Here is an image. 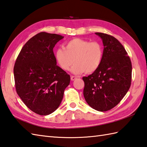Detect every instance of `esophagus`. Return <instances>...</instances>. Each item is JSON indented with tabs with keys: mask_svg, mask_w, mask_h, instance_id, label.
Here are the masks:
<instances>
[{
	"mask_svg": "<svg viewBox=\"0 0 147 147\" xmlns=\"http://www.w3.org/2000/svg\"><path fill=\"white\" fill-rule=\"evenodd\" d=\"M77 77L76 76H71V77H70V79H71V80H76V79H77Z\"/></svg>",
	"mask_w": 147,
	"mask_h": 147,
	"instance_id": "34e87169",
	"label": "esophagus"
}]
</instances>
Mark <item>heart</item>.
I'll return each mask as SVG.
<instances>
[{
    "label": "heart",
    "mask_w": 147,
    "mask_h": 147,
    "mask_svg": "<svg viewBox=\"0 0 147 147\" xmlns=\"http://www.w3.org/2000/svg\"><path fill=\"white\" fill-rule=\"evenodd\" d=\"M103 55V47L99 42L80 38L68 41L64 48H58L55 53L57 63L63 70H69L75 63L71 69L74 74L94 72L102 63Z\"/></svg>",
    "instance_id": "b5f03b06"
}]
</instances>
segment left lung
Instances as JSON below:
<instances>
[{
  "mask_svg": "<svg viewBox=\"0 0 147 147\" xmlns=\"http://www.w3.org/2000/svg\"><path fill=\"white\" fill-rule=\"evenodd\" d=\"M102 39L104 55L96 71L84 77V96L87 104L99 111L115 107L126 95L131 82L132 66L126 51L115 37L96 32Z\"/></svg>",
  "mask_w": 147,
  "mask_h": 147,
  "instance_id": "left-lung-1",
  "label": "left lung"
}]
</instances>
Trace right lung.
Segmentation results:
<instances>
[{"label": "right lung", "mask_w": 147, "mask_h": 147, "mask_svg": "<svg viewBox=\"0 0 147 147\" xmlns=\"http://www.w3.org/2000/svg\"><path fill=\"white\" fill-rule=\"evenodd\" d=\"M64 37L41 32L26 42L16 59L14 76L16 92L32 111L46 116L62 100L70 77L57 65L53 48Z\"/></svg>", "instance_id": "add662e5"}]
</instances>
